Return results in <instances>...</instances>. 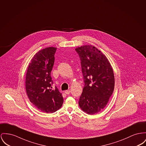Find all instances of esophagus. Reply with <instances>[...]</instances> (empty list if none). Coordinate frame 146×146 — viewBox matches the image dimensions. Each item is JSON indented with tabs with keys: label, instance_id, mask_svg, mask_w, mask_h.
Segmentation results:
<instances>
[{
	"label": "esophagus",
	"instance_id": "34e87169",
	"mask_svg": "<svg viewBox=\"0 0 146 146\" xmlns=\"http://www.w3.org/2000/svg\"><path fill=\"white\" fill-rule=\"evenodd\" d=\"M66 95H68V94H70V93L71 92V91H70V90H66V91H65V92H64Z\"/></svg>",
	"mask_w": 146,
	"mask_h": 146
}]
</instances>
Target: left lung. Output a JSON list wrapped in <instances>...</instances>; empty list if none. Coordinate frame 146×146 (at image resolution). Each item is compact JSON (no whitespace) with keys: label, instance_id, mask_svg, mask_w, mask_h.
<instances>
[{"label":"left lung","instance_id":"1","mask_svg":"<svg viewBox=\"0 0 146 146\" xmlns=\"http://www.w3.org/2000/svg\"><path fill=\"white\" fill-rule=\"evenodd\" d=\"M75 50L85 83L78 105L86 113L94 115L106 106L113 92V71L106 56L95 46L84 45Z\"/></svg>","mask_w":146,"mask_h":146}]
</instances>
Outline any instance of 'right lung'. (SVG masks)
<instances>
[{"instance_id": "1", "label": "right lung", "mask_w": 146, "mask_h": 146, "mask_svg": "<svg viewBox=\"0 0 146 146\" xmlns=\"http://www.w3.org/2000/svg\"><path fill=\"white\" fill-rule=\"evenodd\" d=\"M57 48L49 47L38 52L31 60L25 78L30 101L40 111L53 113L62 105L64 99L56 86L52 88L51 71Z\"/></svg>"}]
</instances>
